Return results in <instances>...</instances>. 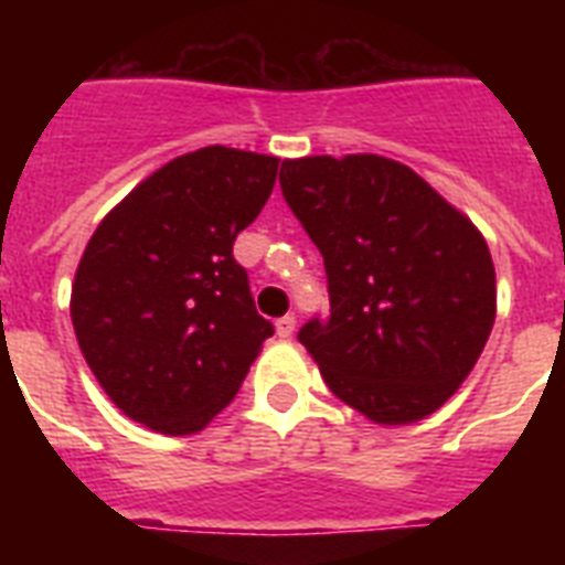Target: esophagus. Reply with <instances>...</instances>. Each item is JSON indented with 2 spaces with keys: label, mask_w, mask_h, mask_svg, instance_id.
<instances>
[{
  "label": "esophagus",
  "mask_w": 565,
  "mask_h": 565,
  "mask_svg": "<svg viewBox=\"0 0 565 565\" xmlns=\"http://www.w3.org/2000/svg\"><path fill=\"white\" fill-rule=\"evenodd\" d=\"M275 331H278V337H292V331H296V317L292 313H287V317H281L278 322H275Z\"/></svg>",
  "instance_id": "esophagus-1"
}]
</instances>
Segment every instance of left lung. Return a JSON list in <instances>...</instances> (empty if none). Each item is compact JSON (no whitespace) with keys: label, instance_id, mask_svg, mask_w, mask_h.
Returning <instances> with one entry per match:
<instances>
[{"label":"left lung","instance_id":"obj_1","mask_svg":"<svg viewBox=\"0 0 565 565\" xmlns=\"http://www.w3.org/2000/svg\"><path fill=\"white\" fill-rule=\"evenodd\" d=\"M281 193L326 260L331 317L299 343L328 390L377 425L455 395L495 322V266L472 220L381 154L281 163Z\"/></svg>","mask_w":565,"mask_h":565}]
</instances>
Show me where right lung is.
I'll return each instance as SVG.
<instances>
[{
    "instance_id": "obj_1",
    "label": "right lung",
    "mask_w": 565,
    "mask_h": 565,
    "mask_svg": "<svg viewBox=\"0 0 565 565\" xmlns=\"http://www.w3.org/2000/svg\"><path fill=\"white\" fill-rule=\"evenodd\" d=\"M275 175L273 154L204 146L163 163L99 222L70 313L84 361L128 419L172 437L202 430L273 337L231 248Z\"/></svg>"
}]
</instances>
